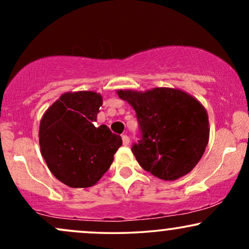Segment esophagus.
I'll list each match as a JSON object with an SVG mask.
<instances>
[{
	"mask_svg": "<svg viewBox=\"0 0 249 249\" xmlns=\"http://www.w3.org/2000/svg\"><path fill=\"white\" fill-rule=\"evenodd\" d=\"M122 139H123V144H124V145H128V142H130V138H128L126 134H123Z\"/></svg>",
	"mask_w": 249,
	"mask_h": 249,
	"instance_id": "obj_1",
	"label": "esophagus"
}]
</instances>
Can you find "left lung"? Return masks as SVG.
<instances>
[{"mask_svg":"<svg viewBox=\"0 0 249 249\" xmlns=\"http://www.w3.org/2000/svg\"><path fill=\"white\" fill-rule=\"evenodd\" d=\"M118 96L136 111L139 139L131 150L139 165L162 180L191 172L210 138L205 107L186 92L168 88L119 90Z\"/></svg>","mask_w":249,"mask_h":249,"instance_id":"8db88e82","label":"left lung"}]
</instances>
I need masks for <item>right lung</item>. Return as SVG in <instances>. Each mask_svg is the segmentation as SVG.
I'll return each mask as SVG.
<instances>
[{"label":"right lung","mask_w":249,"mask_h":249,"mask_svg":"<svg viewBox=\"0 0 249 249\" xmlns=\"http://www.w3.org/2000/svg\"><path fill=\"white\" fill-rule=\"evenodd\" d=\"M102 96L92 91L68 92L53 103L39 125V145L51 173L63 184L95 185L110 168L122 138L107 125L96 127Z\"/></svg>","instance_id":"1"}]
</instances>
